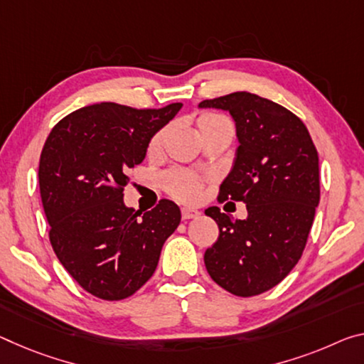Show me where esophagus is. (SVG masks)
<instances>
[{
  "mask_svg": "<svg viewBox=\"0 0 364 364\" xmlns=\"http://www.w3.org/2000/svg\"><path fill=\"white\" fill-rule=\"evenodd\" d=\"M199 215H200V212L193 209V207H183V209H181L183 220H189V218H198Z\"/></svg>",
  "mask_w": 364,
  "mask_h": 364,
  "instance_id": "1",
  "label": "esophagus"
}]
</instances>
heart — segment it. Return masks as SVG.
<instances>
[{"instance_id": "b5f03b06", "label": "heart", "mask_w": 364, "mask_h": 364, "mask_svg": "<svg viewBox=\"0 0 364 364\" xmlns=\"http://www.w3.org/2000/svg\"><path fill=\"white\" fill-rule=\"evenodd\" d=\"M220 126H230L228 119L223 118L222 114L204 113L198 118L199 134L213 128H220ZM165 137L166 129H160L157 134H154L147 147L149 155H159L161 152ZM161 184H164L166 193L178 200H183V203H196V200H199L204 188L203 178L186 170H170L161 178Z\"/></svg>"}]
</instances>
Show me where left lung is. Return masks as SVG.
<instances>
[{
    "mask_svg": "<svg viewBox=\"0 0 364 364\" xmlns=\"http://www.w3.org/2000/svg\"><path fill=\"white\" fill-rule=\"evenodd\" d=\"M236 124L238 151L218 203L246 204V220L209 207L218 240L205 251L212 280L236 296H256L280 284L298 264L319 204V157L309 131L290 109L250 92L203 100Z\"/></svg>",
    "mask_w": 364,
    "mask_h": 364,
    "instance_id": "obj_1",
    "label": "left lung"
}]
</instances>
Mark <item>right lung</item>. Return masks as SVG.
Wrapping results in <instances>:
<instances>
[{"label": "right lung", "instance_id": "1", "mask_svg": "<svg viewBox=\"0 0 364 364\" xmlns=\"http://www.w3.org/2000/svg\"><path fill=\"white\" fill-rule=\"evenodd\" d=\"M181 107L94 103L69 113L45 141L38 183L50 243L90 295L107 301L134 295L155 272L161 246L180 225V207L171 200L161 199L142 213L124 205L123 191L151 137Z\"/></svg>", "mask_w": 364, "mask_h": 364}]
</instances>
